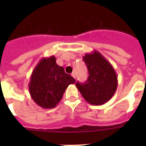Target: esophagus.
Here are the masks:
<instances>
[{
    "label": "esophagus",
    "mask_w": 146,
    "mask_h": 146,
    "mask_svg": "<svg viewBox=\"0 0 146 146\" xmlns=\"http://www.w3.org/2000/svg\"><path fill=\"white\" fill-rule=\"evenodd\" d=\"M71 76H72V77L74 78H76V73H75L74 72H73V73H71Z\"/></svg>",
    "instance_id": "34e87169"
}]
</instances>
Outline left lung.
<instances>
[{
	"instance_id": "left-lung-1",
	"label": "left lung",
	"mask_w": 146,
	"mask_h": 146,
	"mask_svg": "<svg viewBox=\"0 0 146 146\" xmlns=\"http://www.w3.org/2000/svg\"><path fill=\"white\" fill-rule=\"evenodd\" d=\"M82 59L88 67L89 76L85 83L76 82V88L90 104H105L117 89L118 80L115 70L110 61L96 50L85 54Z\"/></svg>"
}]
</instances>
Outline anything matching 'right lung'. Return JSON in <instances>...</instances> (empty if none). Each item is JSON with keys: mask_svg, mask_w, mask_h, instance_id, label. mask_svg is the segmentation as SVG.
Segmentation results:
<instances>
[{"mask_svg": "<svg viewBox=\"0 0 146 146\" xmlns=\"http://www.w3.org/2000/svg\"><path fill=\"white\" fill-rule=\"evenodd\" d=\"M56 60L54 56L42 58L34 68L28 85L31 98L44 109L54 108L68 86L76 82Z\"/></svg>", "mask_w": 146, "mask_h": 146, "instance_id": "right-lung-1", "label": "right lung"}]
</instances>
